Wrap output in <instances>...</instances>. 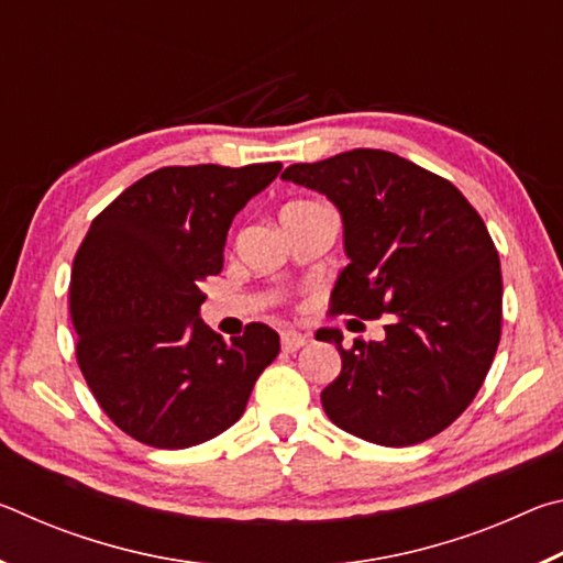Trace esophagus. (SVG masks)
<instances>
[{
  "label": "esophagus",
  "mask_w": 563,
  "mask_h": 563,
  "mask_svg": "<svg viewBox=\"0 0 563 563\" xmlns=\"http://www.w3.org/2000/svg\"><path fill=\"white\" fill-rule=\"evenodd\" d=\"M305 342H308V338L302 335V332H295V330H285L283 335H280V345H283V350L285 352H295V350H300Z\"/></svg>",
  "instance_id": "1"
}]
</instances>
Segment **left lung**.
Returning <instances> with one entry per match:
<instances>
[{
  "label": "left lung",
  "mask_w": 563,
  "mask_h": 563,
  "mask_svg": "<svg viewBox=\"0 0 563 563\" xmlns=\"http://www.w3.org/2000/svg\"><path fill=\"white\" fill-rule=\"evenodd\" d=\"M285 180L338 206L347 268L332 316L387 318L383 342L342 347V369L322 389L340 430L383 446H409L446 430L487 377L501 338V265L482 216L450 180L379 148L292 164Z\"/></svg>",
  "instance_id": "left-lung-1"
}]
</instances>
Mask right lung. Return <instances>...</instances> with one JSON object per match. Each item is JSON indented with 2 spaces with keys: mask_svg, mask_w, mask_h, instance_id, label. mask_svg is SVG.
I'll use <instances>...</instances> for the list:
<instances>
[{
  "mask_svg": "<svg viewBox=\"0 0 563 563\" xmlns=\"http://www.w3.org/2000/svg\"><path fill=\"white\" fill-rule=\"evenodd\" d=\"M283 164L166 166L93 218L74 258L76 362L119 430L156 450L213 440L241 419L278 357L263 322L225 342L198 318L235 213Z\"/></svg>",
  "mask_w": 563,
  "mask_h": 563,
  "instance_id": "add662e5",
  "label": "right lung"
}]
</instances>
